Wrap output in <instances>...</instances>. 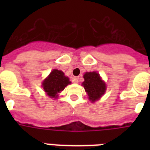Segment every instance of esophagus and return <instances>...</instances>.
<instances>
[{"instance_id":"34e87169","label":"esophagus","mask_w":150,"mask_h":150,"mask_svg":"<svg viewBox=\"0 0 150 150\" xmlns=\"http://www.w3.org/2000/svg\"><path fill=\"white\" fill-rule=\"evenodd\" d=\"M71 82H72L73 83H78V82H79V79L76 77H72L71 78Z\"/></svg>"}]
</instances>
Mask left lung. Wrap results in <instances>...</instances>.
Segmentation results:
<instances>
[{"label":"left lung","instance_id":"left-lung-1","mask_svg":"<svg viewBox=\"0 0 150 150\" xmlns=\"http://www.w3.org/2000/svg\"><path fill=\"white\" fill-rule=\"evenodd\" d=\"M85 81L82 82L85 90L89 96V100L94 102L105 93L106 85L96 71L86 72L84 75Z\"/></svg>","mask_w":150,"mask_h":150}]
</instances>
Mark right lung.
<instances>
[{"instance_id":"obj_1","label":"right lung","mask_w":150,"mask_h":150,"mask_svg":"<svg viewBox=\"0 0 150 150\" xmlns=\"http://www.w3.org/2000/svg\"><path fill=\"white\" fill-rule=\"evenodd\" d=\"M69 83H71V82L68 78L64 75V72L54 69L43 81V87L48 96L54 98L57 97V94L64 90Z\"/></svg>"}]
</instances>
